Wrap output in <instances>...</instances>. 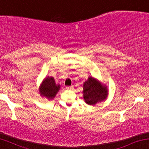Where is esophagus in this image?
<instances>
[{
	"instance_id": "34e87169",
	"label": "esophagus",
	"mask_w": 149,
	"mask_h": 149,
	"mask_svg": "<svg viewBox=\"0 0 149 149\" xmlns=\"http://www.w3.org/2000/svg\"><path fill=\"white\" fill-rule=\"evenodd\" d=\"M65 88H67V89H71V88H72V86H66Z\"/></svg>"
}]
</instances>
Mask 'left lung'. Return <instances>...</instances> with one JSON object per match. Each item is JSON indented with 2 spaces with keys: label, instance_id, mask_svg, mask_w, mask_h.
<instances>
[{
  "label": "left lung",
  "instance_id": "8db88e82",
  "mask_svg": "<svg viewBox=\"0 0 149 149\" xmlns=\"http://www.w3.org/2000/svg\"><path fill=\"white\" fill-rule=\"evenodd\" d=\"M83 93L84 101L88 105H95L97 102L106 99L108 96L106 86L91 77L84 84Z\"/></svg>",
  "mask_w": 149,
  "mask_h": 149
}]
</instances>
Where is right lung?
Returning <instances> with one entry per match:
<instances>
[{
    "label": "right lung",
    "instance_id": "obj_1",
    "mask_svg": "<svg viewBox=\"0 0 149 149\" xmlns=\"http://www.w3.org/2000/svg\"><path fill=\"white\" fill-rule=\"evenodd\" d=\"M60 89V85L56 84L53 77H47L43 81L40 86V93L48 99H53L58 90Z\"/></svg>",
    "mask_w": 149,
    "mask_h": 149
}]
</instances>
